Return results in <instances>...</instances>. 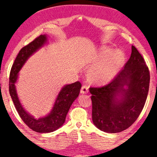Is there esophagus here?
I'll list each match as a JSON object with an SVG mask.
<instances>
[{"label": "esophagus", "instance_id": "esophagus-1", "mask_svg": "<svg viewBox=\"0 0 157 157\" xmlns=\"http://www.w3.org/2000/svg\"><path fill=\"white\" fill-rule=\"evenodd\" d=\"M80 93H82V94H86V93H88V87L86 86V85H83L81 88Z\"/></svg>", "mask_w": 157, "mask_h": 157}]
</instances>
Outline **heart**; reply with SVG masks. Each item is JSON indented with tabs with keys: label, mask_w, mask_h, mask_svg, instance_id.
<instances>
[{
	"label": "heart",
	"mask_w": 157,
	"mask_h": 157,
	"mask_svg": "<svg viewBox=\"0 0 157 157\" xmlns=\"http://www.w3.org/2000/svg\"><path fill=\"white\" fill-rule=\"evenodd\" d=\"M125 61V54L122 50H113L112 48H99L94 67L89 72L93 82L104 85L109 82L117 75Z\"/></svg>",
	"instance_id": "b5f03b06"
}]
</instances>
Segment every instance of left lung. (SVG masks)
<instances>
[{"label": "left lung", "mask_w": 157, "mask_h": 157, "mask_svg": "<svg viewBox=\"0 0 157 157\" xmlns=\"http://www.w3.org/2000/svg\"><path fill=\"white\" fill-rule=\"evenodd\" d=\"M150 75L136 48L130 58L110 83L90 88L92 120L99 130L116 133L128 129L138 117L147 98Z\"/></svg>", "instance_id": "8db88e82"}]
</instances>
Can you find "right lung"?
<instances>
[{
    "mask_svg": "<svg viewBox=\"0 0 157 157\" xmlns=\"http://www.w3.org/2000/svg\"><path fill=\"white\" fill-rule=\"evenodd\" d=\"M47 42L48 35H41L33 42L22 48L11 67L9 77V93L16 109L24 122L32 130L40 133L53 132L64 124L69 109L78 97L81 88V83L78 81L64 85L57 95L50 113L39 119L35 118L24 108L19 101L16 88L19 72L29 57L44 46Z\"/></svg>",
    "mask_w": 157,
    "mask_h": 157,
    "instance_id": "1",
    "label": "right lung"
}]
</instances>
